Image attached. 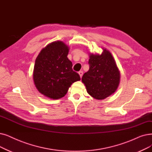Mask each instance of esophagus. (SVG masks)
Returning a JSON list of instances; mask_svg holds the SVG:
<instances>
[{"instance_id":"1","label":"esophagus","mask_w":152,"mask_h":152,"mask_svg":"<svg viewBox=\"0 0 152 152\" xmlns=\"http://www.w3.org/2000/svg\"><path fill=\"white\" fill-rule=\"evenodd\" d=\"M79 75H80V76L81 77H82V76H83V72L82 71H80V72H79Z\"/></svg>"}]
</instances>
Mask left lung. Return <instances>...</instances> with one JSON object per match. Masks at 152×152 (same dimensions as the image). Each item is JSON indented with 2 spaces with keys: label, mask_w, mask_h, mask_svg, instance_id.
Listing matches in <instances>:
<instances>
[{
  "label": "left lung",
  "mask_w": 152,
  "mask_h": 152,
  "mask_svg": "<svg viewBox=\"0 0 152 152\" xmlns=\"http://www.w3.org/2000/svg\"><path fill=\"white\" fill-rule=\"evenodd\" d=\"M103 50L101 55H90L89 69L82 77L88 93L99 100L113 94L120 82V72L113 56Z\"/></svg>",
  "instance_id": "obj_1"
}]
</instances>
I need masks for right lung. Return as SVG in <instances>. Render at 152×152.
Listing matches in <instances>:
<instances>
[{"label": "right lung", "instance_id": "add662e5", "mask_svg": "<svg viewBox=\"0 0 152 152\" xmlns=\"http://www.w3.org/2000/svg\"><path fill=\"white\" fill-rule=\"evenodd\" d=\"M68 47L63 42H53L37 56L34 69V80L38 91L53 99L64 96L71 85L81 80L72 70L68 58Z\"/></svg>", "mask_w": 152, "mask_h": 152}]
</instances>
